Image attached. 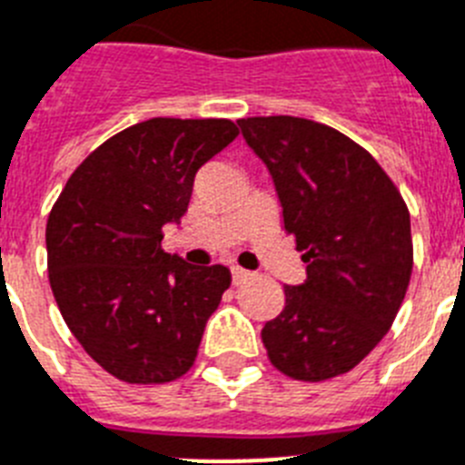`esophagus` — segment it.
<instances>
[{"instance_id": "1", "label": "esophagus", "mask_w": 465, "mask_h": 465, "mask_svg": "<svg viewBox=\"0 0 465 465\" xmlns=\"http://www.w3.org/2000/svg\"><path fill=\"white\" fill-rule=\"evenodd\" d=\"M251 272H245V269H241V267H232V281H233V286H241V283H243V281H248L251 279Z\"/></svg>"}]
</instances>
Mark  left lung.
Returning a JSON list of instances; mask_svg holds the SVG:
<instances>
[{
    "mask_svg": "<svg viewBox=\"0 0 465 465\" xmlns=\"http://www.w3.org/2000/svg\"><path fill=\"white\" fill-rule=\"evenodd\" d=\"M274 179L283 226L307 281L283 286L286 307L264 323L269 361L295 381L347 373L383 341L413 267L409 208L366 148L314 120H239Z\"/></svg>",
    "mask_w": 465,
    "mask_h": 465,
    "instance_id": "obj_1",
    "label": "left lung"
}]
</instances>
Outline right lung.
<instances>
[{
    "instance_id": "obj_1",
    "label": "right lung",
    "mask_w": 465,
    "mask_h": 465,
    "mask_svg": "<svg viewBox=\"0 0 465 465\" xmlns=\"http://www.w3.org/2000/svg\"><path fill=\"white\" fill-rule=\"evenodd\" d=\"M239 136L232 120L151 118L82 160L46 220L56 305L84 352L124 383L177 381L222 292V264L163 251V226L189 208L193 177Z\"/></svg>"
}]
</instances>
